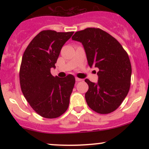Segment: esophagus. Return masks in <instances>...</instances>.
<instances>
[{
  "mask_svg": "<svg viewBox=\"0 0 149 149\" xmlns=\"http://www.w3.org/2000/svg\"><path fill=\"white\" fill-rule=\"evenodd\" d=\"M76 80L77 82H79V81H82L83 80V79H81V78H76Z\"/></svg>",
  "mask_w": 149,
  "mask_h": 149,
  "instance_id": "1",
  "label": "esophagus"
}]
</instances>
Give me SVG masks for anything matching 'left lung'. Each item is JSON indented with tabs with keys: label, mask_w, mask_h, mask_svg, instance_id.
<instances>
[{
	"label": "left lung",
	"mask_w": 149,
	"mask_h": 149,
	"mask_svg": "<svg viewBox=\"0 0 149 149\" xmlns=\"http://www.w3.org/2000/svg\"><path fill=\"white\" fill-rule=\"evenodd\" d=\"M73 40L82 42L90 67L99 69L97 83L85 79L88 107L100 114L110 113L123 102L130 88L132 66L127 52L117 40L99 28L76 31Z\"/></svg>",
	"instance_id": "8db88e82"
}]
</instances>
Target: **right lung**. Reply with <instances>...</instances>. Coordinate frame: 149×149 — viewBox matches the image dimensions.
<instances>
[{"instance_id":"right-lung-1","label":"right lung","mask_w":149,"mask_h":149,"mask_svg":"<svg viewBox=\"0 0 149 149\" xmlns=\"http://www.w3.org/2000/svg\"><path fill=\"white\" fill-rule=\"evenodd\" d=\"M74 32L44 30L26 48L19 69L22 93L32 109L45 118H56L66 112L74 87V76H53L62 46Z\"/></svg>"}]
</instances>
